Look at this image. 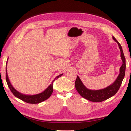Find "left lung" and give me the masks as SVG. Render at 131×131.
I'll return each instance as SVG.
<instances>
[{"label": "left lung", "mask_w": 131, "mask_h": 131, "mask_svg": "<svg viewBox=\"0 0 131 131\" xmlns=\"http://www.w3.org/2000/svg\"><path fill=\"white\" fill-rule=\"evenodd\" d=\"M113 39L118 44L119 48L121 51V59L123 62L119 70V75L116 78L115 81L112 84L105 88L98 90H92L86 87L83 84L80 78L77 76L75 83V86L77 91L83 98L90 101L102 102L115 95L120 88L122 81L124 78L125 72H126V59H125L123 49L120 43L116 40V39L114 37H113Z\"/></svg>", "instance_id": "obj_1"}]
</instances>
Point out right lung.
I'll use <instances>...</instances> for the list:
<instances>
[{"label":"right lung","instance_id":"obj_1","mask_svg":"<svg viewBox=\"0 0 131 131\" xmlns=\"http://www.w3.org/2000/svg\"><path fill=\"white\" fill-rule=\"evenodd\" d=\"M8 61V60H7ZM6 81L8 84V87L10 89V90L12 92V93L14 94V96H16L17 98L21 100L22 101L24 102H26L29 104H39V103L45 101L47 99H48L49 97L51 96V94L53 92V82L54 80L58 79V78H60L63 75V74H61L59 75H58L54 79V80L52 82L51 84H50L48 87H47L45 90L43 91L42 92L39 93L38 94H32V95H29V94H25L22 93H20L18 91H17L16 89L14 88L12 85L11 84V83L9 81V78H8V75L7 74V67L6 69Z\"/></svg>","mask_w":131,"mask_h":131}]
</instances>
